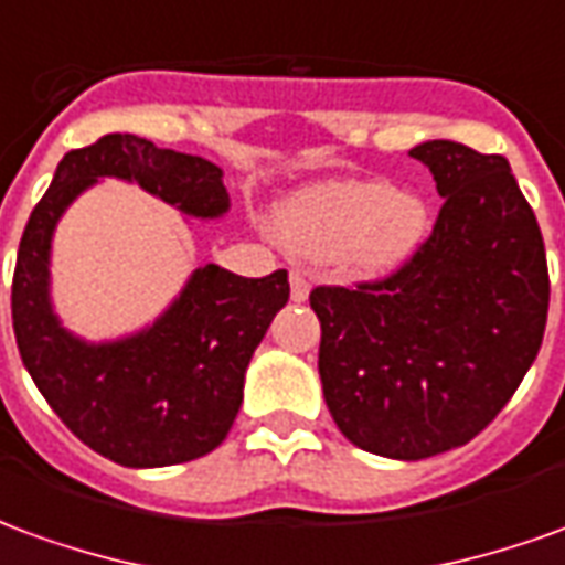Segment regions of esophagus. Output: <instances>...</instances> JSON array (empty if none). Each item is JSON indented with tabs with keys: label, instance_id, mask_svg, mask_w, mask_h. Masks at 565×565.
Here are the masks:
<instances>
[{
	"label": "esophagus",
	"instance_id": "1",
	"mask_svg": "<svg viewBox=\"0 0 565 565\" xmlns=\"http://www.w3.org/2000/svg\"><path fill=\"white\" fill-rule=\"evenodd\" d=\"M308 294H311V284H308L306 271H290V299L294 302H306Z\"/></svg>",
	"mask_w": 565,
	"mask_h": 565
}]
</instances>
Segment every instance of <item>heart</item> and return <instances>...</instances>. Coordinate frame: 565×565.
<instances>
[{
  "instance_id": "1",
  "label": "heart",
  "mask_w": 565,
  "mask_h": 565,
  "mask_svg": "<svg viewBox=\"0 0 565 565\" xmlns=\"http://www.w3.org/2000/svg\"><path fill=\"white\" fill-rule=\"evenodd\" d=\"M433 214L424 196L379 178L320 181L284 202L278 233L294 254L342 259L366 278L391 275L424 247Z\"/></svg>"
}]
</instances>
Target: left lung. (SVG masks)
I'll use <instances>...</instances> for the list:
<instances>
[{
	"label": "left lung",
	"mask_w": 565,
	"mask_h": 565,
	"mask_svg": "<svg viewBox=\"0 0 565 565\" xmlns=\"http://www.w3.org/2000/svg\"><path fill=\"white\" fill-rule=\"evenodd\" d=\"M433 172V235L375 284L318 287L320 384L356 448L426 460L472 441L533 366L547 259L530 202L499 153L436 139L408 150Z\"/></svg>",
	"instance_id": "obj_1"
}]
</instances>
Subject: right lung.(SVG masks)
Returning a JSON list of instances; mask_svg holds the SVG:
<instances>
[{"label":"right lung","instance_id":"obj_1","mask_svg":"<svg viewBox=\"0 0 565 565\" xmlns=\"http://www.w3.org/2000/svg\"><path fill=\"white\" fill-rule=\"evenodd\" d=\"M99 178L139 184L196 221L230 211L223 169L202 157L129 132L68 150L20 238L11 318L23 366L60 420L108 460L129 469L196 460L221 445L242 408L247 363L290 299L287 271L242 278L199 266L153 323L87 342L54 311L51 242L68 205Z\"/></svg>","mask_w":565,"mask_h":565}]
</instances>
